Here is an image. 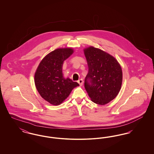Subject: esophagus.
Listing matches in <instances>:
<instances>
[{"mask_svg": "<svg viewBox=\"0 0 154 154\" xmlns=\"http://www.w3.org/2000/svg\"><path fill=\"white\" fill-rule=\"evenodd\" d=\"M78 83L80 84V85H82V84H83V80L82 79H80L78 81Z\"/></svg>", "mask_w": 154, "mask_h": 154, "instance_id": "34e87169", "label": "esophagus"}]
</instances>
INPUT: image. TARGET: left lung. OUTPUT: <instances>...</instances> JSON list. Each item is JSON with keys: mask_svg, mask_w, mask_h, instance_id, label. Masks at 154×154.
Here are the masks:
<instances>
[{"mask_svg": "<svg viewBox=\"0 0 154 154\" xmlns=\"http://www.w3.org/2000/svg\"><path fill=\"white\" fill-rule=\"evenodd\" d=\"M88 73L84 87L92 101L104 105L117 96L122 82L121 67L108 53L93 47L84 50Z\"/></svg>", "mask_w": 154, "mask_h": 154, "instance_id": "8db88e82", "label": "left lung"}]
</instances>
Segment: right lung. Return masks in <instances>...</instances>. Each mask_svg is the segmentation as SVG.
Wrapping results in <instances>:
<instances>
[{"instance_id":"1","label":"right lung","mask_w":154,"mask_h":154,"mask_svg":"<svg viewBox=\"0 0 154 154\" xmlns=\"http://www.w3.org/2000/svg\"><path fill=\"white\" fill-rule=\"evenodd\" d=\"M73 52L70 48H58L42 59L35 74L37 90L41 96L52 105L63 102L74 87L79 84L65 79L62 73L63 61Z\"/></svg>"}]
</instances>
